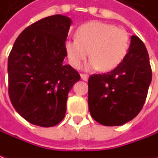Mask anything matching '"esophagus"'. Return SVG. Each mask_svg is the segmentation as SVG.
<instances>
[{
  "mask_svg": "<svg viewBox=\"0 0 158 158\" xmlns=\"http://www.w3.org/2000/svg\"><path fill=\"white\" fill-rule=\"evenodd\" d=\"M81 77H82L83 81H88L89 75H87V74H81Z\"/></svg>",
  "mask_w": 158,
  "mask_h": 158,
  "instance_id": "34e87169",
  "label": "esophagus"
}]
</instances>
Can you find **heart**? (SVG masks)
Returning <instances> with one entry per match:
<instances>
[{
  "label": "heart",
  "mask_w": 158,
  "mask_h": 158,
  "mask_svg": "<svg viewBox=\"0 0 158 158\" xmlns=\"http://www.w3.org/2000/svg\"><path fill=\"white\" fill-rule=\"evenodd\" d=\"M129 49V36L124 29L100 21H91L81 25L76 38L65 42V51L70 65L78 69L85 59H91L85 69H100L109 71L123 61Z\"/></svg>",
  "instance_id": "heart-1"
}]
</instances>
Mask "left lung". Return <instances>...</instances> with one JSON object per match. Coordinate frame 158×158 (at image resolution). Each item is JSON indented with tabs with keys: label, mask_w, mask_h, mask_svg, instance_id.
<instances>
[{
	"label": "left lung",
	"mask_w": 158,
	"mask_h": 158,
	"mask_svg": "<svg viewBox=\"0 0 158 158\" xmlns=\"http://www.w3.org/2000/svg\"><path fill=\"white\" fill-rule=\"evenodd\" d=\"M152 79L148 51L137 36L123 61L106 74H94L88 82L91 117L104 126H120L135 118L145 103Z\"/></svg>",
	"instance_id": "8db88e82"
}]
</instances>
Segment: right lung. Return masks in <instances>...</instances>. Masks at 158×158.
Wrapping results in <instances>:
<instances>
[{
  "instance_id": "add662e5",
  "label": "right lung",
  "mask_w": 158,
  "mask_h": 158,
  "mask_svg": "<svg viewBox=\"0 0 158 158\" xmlns=\"http://www.w3.org/2000/svg\"><path fill=\"white\" fill-rule=\"evenodd\" d=\"M70 25L71 19L65 15L40 19L22 31L9 53V98L31 124H59L66 113L68 94L81 78L70 65L63 64Z\"/></svg>"
}]
</instances>
